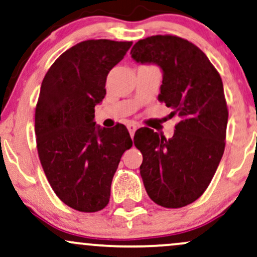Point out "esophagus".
I'll use <instances>...</instances> for the list:
<instances>
[{"label":"esophagus","instance_id":"obj_1","mask_svg":"<svg viewBox=\"0 0 257 257\" xmlns=\"http://www.w3.org/2000/svg\"><path fill=\"white\" fill-rule=\"evenodd\" d=\"M137 129H138V125L135 124V123H131V124H128V131H129V134H131L132 138L134 137Z\"/></svg>","mask_w":257,"mask_h":257}]
</instances>
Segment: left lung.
<instances>
[{
    "label": "left lung",
    "mask_w": 257,
    "mask_h": 257,
    "mask_svg": "<svg viewBox=\"0 0 257 257\" xmlns=\"http://www.w3.org/2000/svg\"><path fill=\"white\" fill-rule=\"evenodd\" d=\"M131 54L137 63L161 67L158 100L180 117L170 139L150 128L135 133L144 186L156 204L182 208L204 193L225 151L228 110L222 81L204 53L181 37H147Z\"/></svg>",
    "instance_id": "1"
}]
</instances>
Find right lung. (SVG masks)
Returning a JSON list of instances; mask_svg holds the SVG:
<instances>
[{"label": "right lung", "instance_id": "obj_1", "mask_svg": "<svg viewBox=\"0 0 257 257\" xmlns=\"http://www.w3.org/2000/svg\"><path fill=\"white\" fill-rule=\"evenodd\" d=\"M132 44L83 41L64 52L42 81L35 112L38 157L53 191L75 210L95 213L107 205L120 157L133 146L123 124L94 122L106 77Z\"/></svg>", "mask_w": 257, "mask_h": 257}]
</instances>
